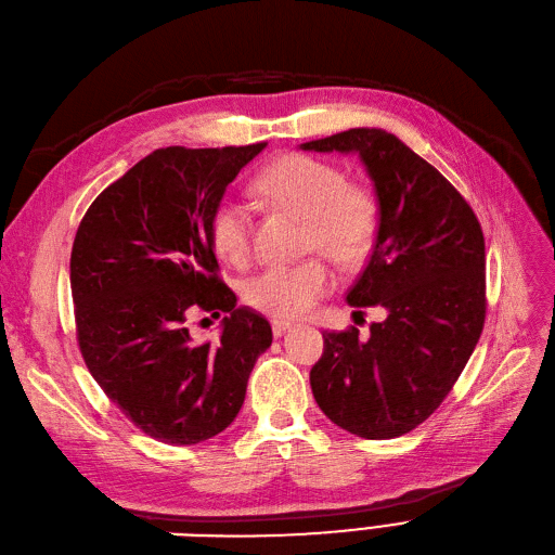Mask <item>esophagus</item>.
Segmentation results:
<instances>
[{
	"label": "esophagus",
	"instance_id": "obj_1",
	"mask_svg": "<svg viewBox=\"0 0 555 555\" xmlns=\"http://www.w3.org/2000/svg\"><path fill=\"white\" fill-rule=\"evenodd\" d=\"M293 324L291 322H272V333L274 337H281L285 331H291Z\"/></svg>",
	"mask_w": 555,
	"mask_h": 555
}]
</instances>
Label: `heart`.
Wrapping results in <instances>:
<instances>
[{"instance_id": "heart-1", "label": "heart", "mask_w": 555, "mask_h": 555, "mask_svg": "<svg viewBox=\"0 0 555 555\" xmlns=\"http://www.w3.org/2000/svg\"><path fill=\"white\" fill-rule=\"evenodd\" d=\"M264 199L306 218V251L326 254L340 268H358L376 243L380 206L367 185L349 183L347 172L308 154L276 158L256 179ZM208 233L212 249L231 264L251 254V212L233 197L215 204ZM335 285L328 262L320 256L297 264L268 268L243 285L245 301L274 320H297L315 308Z\"/></svg>"}]
</instances>
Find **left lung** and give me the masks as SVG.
Segmentation results:
<instances>
[{
    "label": "left lung",
    "instance_id": "left-lung-1",
    "mask_svg": "<svg viewBox=\"0 0 555 555\" xmlns=\"http://www.w3.org/2000/svg\"><path fill=\"white\" fill-rule=\"evenodd\" d=\"M301 150L358 154L380 206L374 249L347 301L378 306L385 320L367 337L356 326L324 333L312 397L358 438H399L438 411L483 333V229L461 192L388 131L349 129Z\"/></svg>",
    "mask_w": 555,
    "mask_h": 555
}]
</instances>
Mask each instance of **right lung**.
<instances>
[{
    "label": "right lung",
    "mask_w": 555,
    "mask_h": 555,
    "mask_svg": "<svg viewBox=\"0 0 555 555\" xmlns=\"http://www.w3.org/2000/svg\"><path fill=\"white\" fill-rule=\"evenodd\" d=\"M268 142L156 150L90 204L69 256L77 343L106 397L144 436L197 444L240 413L256 358L272 345L260 312L237 306L208 233L227 185ZM230 315L197 346L186 320Z\"/></svg>",
    "instance_id": "obj_1"
}]
</instances>
